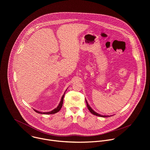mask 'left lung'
Returning <instances> with one entry per match:
<instances>
[{
    "label": "left lung",
    "mask_w": 150,
    "mask_h": 150,
    "mask_svg": "<svg viewBox=\"0 0 150 150\" xmlns=\"http://www.w3.org/2000/svg\"><path fill=\"white\" fill-rule=\"evenodd\" d=\"M85 101H86V103H87V108H88V110H89V111L93 114V115H96V116H100V117H109L110 116H103V115H100V114H98V113H96L95 111H94L92 109H91V107L90 106V105L88 104V102H87V101L85 100Z\"/></svg>",
    "instance_id": "obj_1"
}]
</instances>
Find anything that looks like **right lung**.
I'll use <instances>...</instances> for the list:
<instances>
[{"label":"right lung","instance_id":"1","mask_svg":"<svg viewBox=\"0 0 150 150\" xmlns=\"http://www.w3.org/2000/svg\"><path fill=\"white\" fill-rule=\"evenodd\" d=\"M67 91V90H66ZM65 93H64V94L62 96V97L61 98V100H60V102L59 103V104L58 105V106L57 107V108L54 109H53V110L50 111V112H39V111H37L36 110H34L35 111V112L38 113H40V114H46V115H52V114H54V113H56L57 112H58L59 111H60V110L61 109L62 107V104H63V98H64V96H65Z\"/></svg>","mask_w":150,"mask_h":150}]
</instances>
